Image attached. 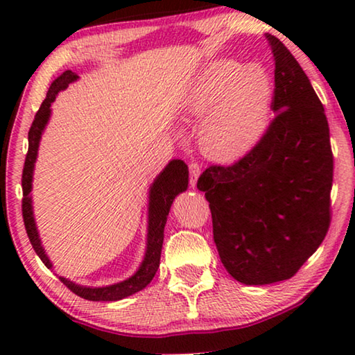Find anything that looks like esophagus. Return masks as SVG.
I'll return each instance as SVG.
<instances>
[{
  "instance_id": "34e87169",
  "label": "esophagus",
  "mask_w": 355,
  "mask_h": 355,
  "mask_svg": "<svg viewBox=\"0 0 355 355\" xmlns=\"http://www.w3.org/2000/svg\"><path fill=\"white\" fill-rule=\"evenodd\" d=\"M200 166L197 164V163H191L189 164V172H191V180H189V183H191V188H196V184H197V178H199V175H200Z\"/></svg>"
}]
</instances>
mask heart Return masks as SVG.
Masks as SVG:
<instances>
[{"label":"heart","instance_id":"1","mask_svg":"<svg viewBox=\"0 0 355 355\" xmlns=\"http://www.w3.org/2000/svg\"><path fill=\"white\" fill-rule=\"evenodd\" d=\"M274 84L258 65L216 59L192 78L183 116L199 120L197 141L208 159L233 164L260 146L271 125Z\"/></svg>","mask_w":355,"mask_h":355}]
</instances>
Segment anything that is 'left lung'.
<instances>
[{
    "label": "left lung",
    "instance_id": "8db88e82",
    "mask_svg": "<svg viewBox=\"0 0 355 355\" xmlns=\"http://www.w3.org/2000/svg\"><path fill=\"white\" fill-rule=\"evenodd\" d=\"M264 37L275 64V119L249 156L208 167L197 182L209 202L220 261L244 285L293 277L330 222L334 158L324 107L288 48Z\"/></svg>",
    "mask_w": 355,
    "mask_h": 355
}]
</instances>
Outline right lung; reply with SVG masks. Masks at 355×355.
Segmentation results:
<instances>
[{
  "label": "right lung",
  "instance_id": "right-lung-1",
  "mask_svg": "<svg viewBox=\"0 0 355 355\" xmlns=\"http://www.w3.org/2000/svg\"><path fill=\"white\" fill-rule=\"evenodd\" d=\"M76 73L71 70H65L64 73L59 75L55 81L51 83L50 89L46 92V98L39 107L37 114H35L34 122L31 125V130L28 133V155L25 159V167H23V219H25L26 233L29 236L35 254L46 268H53V261L50 257L46 255V250L42 244V239L39 235L37 225H35L34 218V208H33V178H34V167L35 161H37L39 155V146L42 135L46 128L48 122L51 117V105L56 100V95L69 87V84L75 83L78 80ZM189 182V171L188 166L184 164L182 159H172L169 161L163 171H161L156 178L152 182L148 188V208H147V239H146V252H144V258L136 269L133 275L128 279L120 280L117 284L105 285V286H87L75 284L73 280L65 279L59 275L62 284L70 288L71 291L78 294L80 297L87 300H120L131 296L137 291L146 288L152 279L155 277L156 271L159 268V258H161V249H163L164 241V227L167 222V216H169L171 207L175 197L180 192H184L188 189Z\"/></svg>",
  "mask_w": 355,
  "mask_h": 355
}]
</instances>
